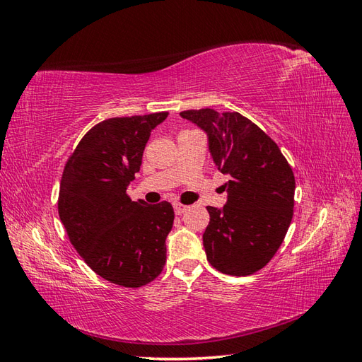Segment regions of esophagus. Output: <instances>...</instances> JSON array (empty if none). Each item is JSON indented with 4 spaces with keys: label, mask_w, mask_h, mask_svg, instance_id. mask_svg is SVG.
<instances>
[{
    "label": "esophagus",
    "mask_w": 362,
    "mask_h": 362,
    "mask_svg": "<svg viewBox=\"0 0 362 362\" xmlns=\"http://www.w3.org/2000/svg\"><path fill=\"white\" fill-rule=\"evenodd\" d=\"M187 208H188V206L180 204V203H174V212H175V215H182L185 211H187Z\"/></svg>",
    "instance_id": "1"
}]
</instances>
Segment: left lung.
Segmentation results:
<instances>
[{
    "label": "left lung",
    "mask_w": 362,
    "mask_h": 362,
    "mask_svg": "<svg viewBox=\"0 0 362 362\" xmlns=\"http://www.w3.org/2000/svg\"><path fill=\"white\" fill-rule=\"evenodd\" d=\"M180 117L206 133L214 163L229 175L226 204L208 206L206 257L224 274H253L270 262L291 224L293 170L276 142L238 112L200 109Z\"/></svg>",
    "instance_id": "left-lung-1"
}]
</instances>
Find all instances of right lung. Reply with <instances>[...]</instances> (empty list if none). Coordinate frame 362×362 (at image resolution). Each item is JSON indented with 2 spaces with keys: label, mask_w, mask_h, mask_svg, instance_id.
<instances>
[{
  "label": "right lung",
  "mask_w": 362,
  "mask_h": 362,
  "mask_svg": "<svg viewBox=\"0 0 362 362\" xmlns=\"http://www.w3.org/2000/svg\"><path fill=\"white\" fill-rule=\"evenodd\" d=\"M167 117L159 112L97 124L62 175L59 216L71 244L98 276L121 286L147 285L167 261L173 206L132 202L127 195L151 130Z\"/></svg>",
  "instance_id": "obj_1"
}]
</instances>
